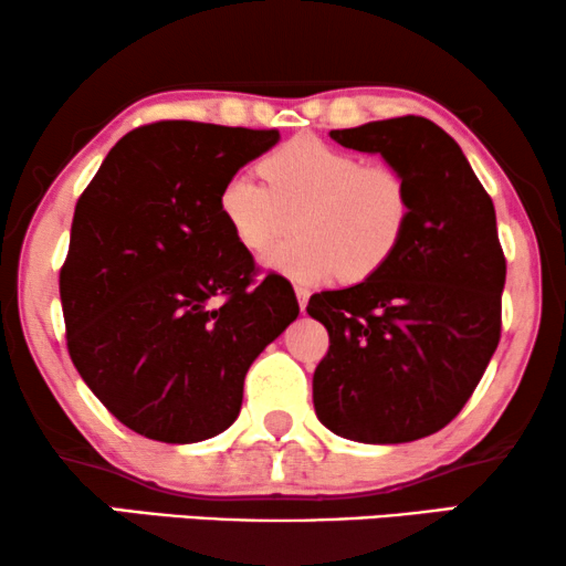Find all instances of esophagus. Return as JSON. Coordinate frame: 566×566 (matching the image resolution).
<instances>
[{
	"instance_id": "34e87169",
	"label": "esophagus",
	"mask_w": 566,
	"mask_h": 566,
	"mask_svg": "<svg viewBox=\"0 0 566 566\" xmlns=\"http://www.w3.org/2000/svg\"><path fill=\"white\" fill-rule=\"evenodd\" d=\"M296 298H298V308H301V314H306V306H308V296H312V291L308 289H304V285H296Z\"/></svg>"
}]
</instances>
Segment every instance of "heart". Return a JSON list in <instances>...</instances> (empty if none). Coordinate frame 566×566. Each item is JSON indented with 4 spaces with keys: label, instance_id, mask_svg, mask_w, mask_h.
<instances>
[{
    "label": "heart",
    "instance_id": "1",
    "mask_svg": "<svg viewBox=\"0 0 566 566\" xmlns=\"http://www.w3.org/2000/svg\"><path fill=\"white\" fill-rule=\"evenodd\" d=\"M260 169L268 185L231 175L219 208L237 242L254 254L272 250L297 219L300 237L265 258L291 281L322 283L339 273L358 281L381 268L405 237L412 198L391 165H363L353 151L298 136L270 151Z\"/></svg>",
    "mask_w": 566,
    "mask_h": 566
}]
</instances>
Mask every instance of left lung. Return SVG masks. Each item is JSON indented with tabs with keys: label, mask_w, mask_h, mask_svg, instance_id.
Here are the masks:
<instances>
[{
	"label": "left lung",
	"mask_w": 566,
	"mask_h": 566,
	"mask_svg": "<svg viewBox=\"0 0 566 566\" xmlns=\"http://www.w3.org/2000/svg\"><path fill=\"white\" fill-rule=\"evenodd\" d=\"M329 136L399 169L412 213L397 250L366 281L308 301V316L329 332L314 409L339 438L409 443L461 412L497 350L505 289L497 216L461 146L428 118Z\"/></svg>",
	"instance_id": "1"
}]
</instances>
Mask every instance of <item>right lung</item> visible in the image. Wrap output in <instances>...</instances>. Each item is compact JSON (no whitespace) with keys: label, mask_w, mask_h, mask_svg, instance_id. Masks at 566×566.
Instances as JSON below:
<instances>
[{"label":"right lung","mask_w":566,"mask_h":566,"mask_svg":"<svg viewBox=\"0 0 566 566\" xmlns=\"http://www.w3.org/2000/svg\"><path fill=\"white\" fill-rule=\"evenodd\" d=\"M277 130L159 120L113 146L74 211L61 306L76 370L113 417L161 443L219 436L254 358L298 316L289 281L254 283L219 192Z\"/></svg>","instance_id":"obj_1"}]
</instances>
